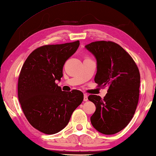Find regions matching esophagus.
<instances>
[{
	"label": "esophagus",
	"instance_id": "obj_1",
	"mask_svg": "<svg viewBox=\"0 0 156 156\" xmlns=\"http://www.w3.org/2000/svg\"><path fill=\"white\" fill-rule=\"evenodd\" d=\"M83 100L84 102H87L88 100V96H87L86 94H84V98H83Z\"/></svg>",
	"mask_w": 156,
	"mask_h": 156
}]
</instances>
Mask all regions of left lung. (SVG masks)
I'll list each match as a JSON object with an SVG mask.
<instances>
[{
  "label": "left lung",
  "mask_w": 156,
  "mask_h": 156,
  "mask_svg": "<svg viewBox=\"0 0 156 156\" xmlns=\"http://www.w3.org/2000/svg\"><path fill=\"white\" fill-rule=\"evenodd\" d=\"M84 47L96 59L95 83L109 87L103 99L96 95L88 97L96 108L90 118L91 125L100 133L112 135L126 127L135 113L140 83L139 69L130 55L113 42H93Z\"/></svg>",
  "instance_id": "obj_1"
}]
</instances>
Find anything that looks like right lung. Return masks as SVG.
I'll list each match as a JSON object with an SVG mask.
<instances>
[{"instance_id": "right-lung-1", "label": "right lung", "mask_w": 156, "mask_h": 156, "mask_svg": "<svg viewBox=\"0 0 156 156\" xmlns=\"http://www.w3.org/2000/svg\"><path fill=\"white\" fill-rule=\"evenodd\" d=\"M80 42L38 47L30 54L21 69L18 100L30 125L45 134H54L67 125L83 100L79 90L62 91L56 80L62 77L65 62L78 49Z\"/></svg>"}]
</instances>
